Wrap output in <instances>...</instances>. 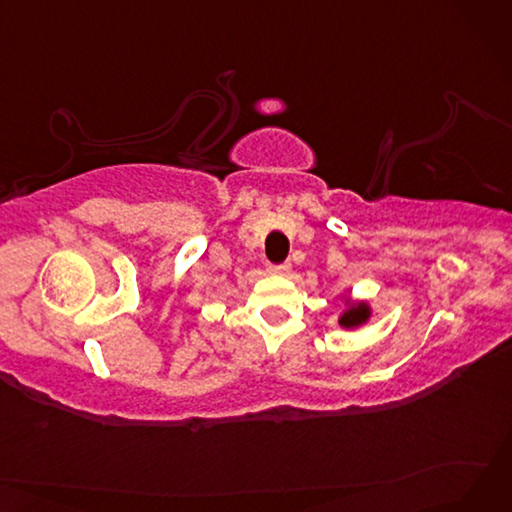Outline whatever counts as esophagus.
<instances>
[{"label": "esophagus", "mask_w": 512, "mask_h": 512, "mask_svg": "<svg viewBox=\"0 0 512 512\" xmlns=\"http://www.w3.org/2000/svg\"><path fill=\"white\" fill-rule=\"evenodd\" d=\"M268 270H270V275L284 277L290 273V264H273V266H268Z\"/></svg>", "instance_id": "1"}]
</instances>
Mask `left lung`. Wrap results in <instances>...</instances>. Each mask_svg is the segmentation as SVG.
I'll return each mask as SVG.
<instances>
[{"instance_id": "8db88e82", "label": "left lung", "mask_w": 512, "mask_h": 512, "mask_svg": "<svg viewBox=\"0 0 512 512\" xmlns=\"http://www.w3.org/2000/svg\"><path fill=\"white\" fill-rule=\"evenodd\" d=\"M369 314H372V310H369V306H367L365 301H358V303L347 301V308L339 317V325H341V328H347V330L358 328V325L367 323Z\"/></svg>"}]
</instances>
